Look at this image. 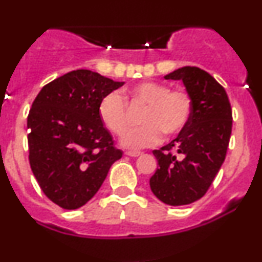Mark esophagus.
Returning <instances> with one entry per match:
<instances>
[{"mask_svg": "<svg viewBox=\"0 0 262 262\" xmlns=\"http://www.w3.org/2000/svg\"><path fill=\"white\" fill-rule=\"evenodd\" d=\"M125 155L132 156V158H137V156L141 155V152L140 151H132V150H128V151H125Z\"/></svg>", "mask_w": 262, "mask_h": 262, "instance_id": "1", "label": "esophagus"}]
</instances>
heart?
Returning a JSON list of instances; mask_svg holds the SVG:
<instances>
[{
	"instance_id": "b5f03b06",
	"label": "heart",
	"mask_w": 262,
	"mask_h": 262,
	"mask_svg": "<svg viewBox=\"0 0 262 262\" xmlns=\"http://www.w3.org/2000/svg\"><path fill=\"white\" fill-rule=\"evenodd\" d=\"M134 106H145L142 115L144 124L127 134L131 124L127 103ZM192 98L185 90H170V86L155 81H144L130 89L111 92L104 96L98 106V116L111 133L122 137V144L129 149L151 146L166 137L180 134L188 124L192 114Z\"/></svg>"
}]
</instances>
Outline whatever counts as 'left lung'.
Returning a JSON list of instances; mask_svg holds the SVG:
<instances>
[{"instance_id": "left-lung-1", "label": "left lung", "mask_w": 262, "mask_h": 262, "mask_svg": "<svg viewBox=\"0 0 262 262\" xmlns=\"http://www.w3.org/2000/svg\"><path fill=\"white\" fill-rule=\"evenodd\" d=\"M165 79L182 80L193 107L176 139L152 151L159 169L150 188L161 202L185 206L202 198L217 176L229 145L233 116L224 87L202 69L185 66Z\"/></svg>"}]
</instances>
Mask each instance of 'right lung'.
I'll use <instances>...</instances> for the list:
<instances>
[{
	"label": "right lung",
	"instance_id": "1",
	"mask_svg": "<svg viewBox=\"0 0 262 262\" xmlns=\"http://www.w3.org/2000/svg\"><path fill=\"white\" fill-rule=\"evenodd\" d=\"M123 85L82 69L45 85L33 102L27 119L29 164L45 196L61 208L89 202L122 158L98 106Z\"/></svg>",
	"mask_w": 262,
	"mask_h": 262
}]
</instances>
